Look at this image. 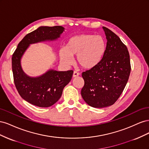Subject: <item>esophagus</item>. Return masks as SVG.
Here are the masks:
<instances>
[{"label": "esophagus", "mask_w": 149, "mask_h": 149, "mask_svg": "<svg viewBox=\"0 0 149 149\" xmlns=\"http://www.w3.org/2000/svg\"><path fill=\"white\" fill-rule=\"evenodd\" d=\"M79 75V73H78L77 71H74V72H73V78H76V77H77V76H78Z\"/></svg>", "instance_id": "1"}]
</instances>
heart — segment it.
<instances>
[{
    "label": "heart",
    "instance_id": "obj_1",
    "mask_svg": "<svg viewBox=\"0 0 149 149\" xmlns=\"http://www.w3.org/2000/svg\"><path fill=\"white\" fill-rule=\"evenodd\" d=\"M106 49V40L101 35L81 34L69 39L66 47L60 50L61 61L71 65L72 56H76L77 63L85 69H91L101 61Z\"/></svg>",
    "mask_w": 149,
    "mask_h": 149
}]
</instances>
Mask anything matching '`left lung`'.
<instances>
[{
  "mask_svg": "<svg viewBox=\"0 0 149 149\" xmlns=\"http://www.w3.org/2000/svg\"><path fill=\"white\" fill-rule=\"evenodd\" d=\"M106 36V49L96 66L83 72L84 101L90 106L102 108L114 104L127 84L131 70L127 48L118 35L102 26Z\"/></svg>",
  "mask_w": 149,
  "mask_h": 149,
  "instance_id": "8db88e82",
  "label": "left lung"
}]
</instances>
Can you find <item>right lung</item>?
I'll use <instances>...</instances> for the list:
<instances>
[{
    "mask_svg": "<svg viewBox=\"0 0 149 149\" xmlns=\"http://www.w3.org/2000/svg\"><path fill=\"white\" fill-rule=\"evenodd\" d=\"M64 31L61 26H40L25 36L13 54L12 66L15 87L20 96L34 106L48 107L56 103L71 81L73 71L49 70L41 76L30 77L22 68V57L30 44L56 40Z\"/></svg>",
    "mask_w": 149,
    "mask_h": 149,
    "instance_id": "1",
    "label": "right lung"
}]
</instances>
